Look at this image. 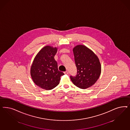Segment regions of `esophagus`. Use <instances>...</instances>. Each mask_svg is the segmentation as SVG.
I'll return each instance as SVG.
<instances>
[{
    "label": "esophagus",
    "instance_id": "esophagus-1",
    "mask_svg": "<svg viewBox=\"0 0 130 130\" xmlns=\"http://www.w3.org/2000/svg\"><path fill=\"white\" fill-rule=\"evenodd\" d=\"M64 73L65 74H68V71H66L64 72Z\"/></svg>",
    "mask_w": 130,
    "mask_h": 130
}]
</instances>
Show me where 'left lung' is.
I'll return each mask as SVG.
<instances>
[{"label":"left lung","mask_w":130,"mask_h":130,"mask_svg":"<svg viewBox=\"0 0 130 130\" xmlns=\"http://www.w3.org/2000/svg\"><path fill=\"white\" fill-rule=\"evenodd\" d=\"M77 74L71 75L72 82L76 87L86 89L96 82L101 74V64L98 56L86 46L78 45L73 48Z\"/></svg>","instance_id":"left-lung-1"}]
</instances>
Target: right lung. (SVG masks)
I'll list each match as a JSON object with an SVG mask.
<instances>
[{
	"label": "right lung",
	"instance_id": "obj_1",
	"mask_svg": "<svg viewBox=\"0 0 130 130\" xmlns=\"http://www.w3.org/2000/svg\"><path fill=\"white\" fill-rule=\"evenodd\" d=\"M57 48L46 46L42 48L34 59L30 68V75L34 83L40 88L47 90L56 87L63 75L59 71L55 55Z\"/></svg>",
	"mask_w": 130,
	"mask_h": 130
}]
</instances>
